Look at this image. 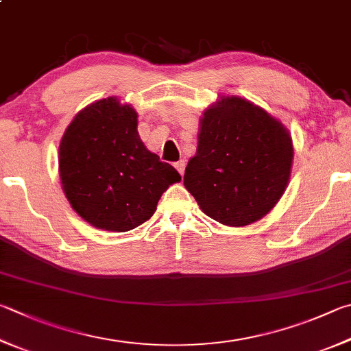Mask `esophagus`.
Instances as JSON below:
<instances>
[{"label":"esophagus","mask_w":351,"mask_h":351,"mask_svg":"<svg viewBox=\"0 0 351 351\" xmlns=\"http://www.w3.org/2000/svg\"><path fill=\"white\" fill-rule=\"evenodd\" d=\"M175 169L180 171V175L182 176L184 175V169H186V162H184V159H181V161L175 162Z\"/></svg>","instance_id":"obj_1"}]
</instances>
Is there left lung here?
<instances>
[{
	"label": "left lung",
	"mask_w": 351,
	"mask_h": 351,
	"mask_svg": "<svg viewBox=\"0 0 351 351\" xmlns=\"http://www.w3.org/2000/svg\"><path fill=\"white\" fill-rule=\"evenodd\" d=\"M293 155L291 135L281 121L245 98L221 97L199 119L184 186L210 218L245 227L282 197Z\"/></svg>",
	"instance_id": "obj_1"
}]
</instances>
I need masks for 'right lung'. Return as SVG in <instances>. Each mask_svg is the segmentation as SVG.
<instances>
[{"instance_id": "add662e5", "label": "right lung", "mask_w": 351, "mask_h": 351, "mask_svg": "<svg viewBox=\"0 0 351 351\" xmlns=\"http://www.w3.org/2000/svg\"><path fill=\"white\" fill-rule=\"evenodd\" d=\"M61 187L88 224L129 232L155 213L161 195L181 175L141 141L138 113L117 97L76 113L58 149Z\"/></svg>"}]
</instances>
